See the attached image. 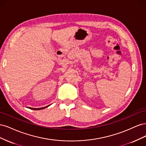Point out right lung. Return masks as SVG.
<instances>
[{
  "mask_svg": "<svg viewBox=\"0 0 146 146\" xmlns=\"http://www.w3.org/2000/svg\"><path fill=\"white\" fill-rule=\"evenodd\" d=\"M48 106L49 105H47V106H46V107H42V108H30V107H28L29 108H30V109H32V110H42V109H44V108H47V107H48Z\"/></svg>",
  "mask_w": 146,
  "mask_h": 146,
  "instance_id": "add662e5",
  "label": "right lung"
}]
</instances>
